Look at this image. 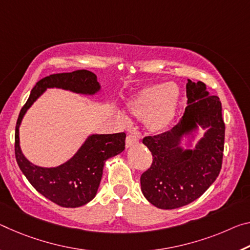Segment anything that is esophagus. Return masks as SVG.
<instances>
[{"label":"esophagus","instance_id":"34e87169","mask_svg":"<svg viewBox=\"0 0 250 250\" xmlns=\"http://www.w3.org/2000/svg\"><path fill=\"white\" fill-rule=\"evenodd\" d=\"M137 142H138V138H137L136 134L130 133V134H128V136H126V138H125V146H126V148L134 146L137 144Z\"/></svg>","mask_w":250,"mask_h":250}]
</instances>
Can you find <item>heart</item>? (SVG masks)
<instances>
[{
	"instance_id": "heart-1",
	"label": "heart",
	"mask_w": 250,
	"mask_h": 250,
	"mask_svg": "<svg viewBox=\"0 0 250 250\" xmlns=\"http://www.w3.org/2000/svg\"><path fill=\"white\" fill-rule=\"evenodd\" d=\"M179 90L172 83L152 84L140 90L128 104L131 116L146 118V125L153 132L165 130L175 117Z\"/></svg>"
}]
</instances>
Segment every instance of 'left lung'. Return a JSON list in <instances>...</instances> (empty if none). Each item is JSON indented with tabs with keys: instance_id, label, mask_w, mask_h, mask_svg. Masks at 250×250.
<instances>
[{
	"instance_id": "8db88e82",
	"label": "left lung",
	"mask_w": 250,
	"mask_h": 250,
	"mask_svg": "<svg viewBox=\"0 0 250 250\" xmlns=\"http://www.w3.org/2000/svg\"><path fill=\"white\" fill-rule=\"evenodd\" d=\"M188 105L180 121L168 131L146 136L142 142L152 154V164L140 177L141 190L150 204L160 209L186 206L210 187L221 170L225 122L221 102L208 96L204 82L188 80ZM200 124L208 127L195 150H182V134Z\"/></svg>"
}]
</instances>
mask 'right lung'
<instances>
[{
	"label": "right lung",
	"instance_id": "obj_1",
	"mask_svg": "<svg viewBox=\"0 0 250 250\" xmlns=\"http://www.w3.org/2000/svg\"><path fill=\"white\" fill-rule=\"evenodd\" d=\"M46 88H62L77 93L93 94L100 89L97 75L88 70L51 74L40 80L20 111L15 126V158L21 171L37 191L61 207L75 208L92 200L100 185L106 159L125 150V133L92 134L80 150L57 168H42L31 164L20 149L19 126L26 110Z\"/></svg>",
	"mask_w": 250,
	"mask_h": 250
}]
</instances>
